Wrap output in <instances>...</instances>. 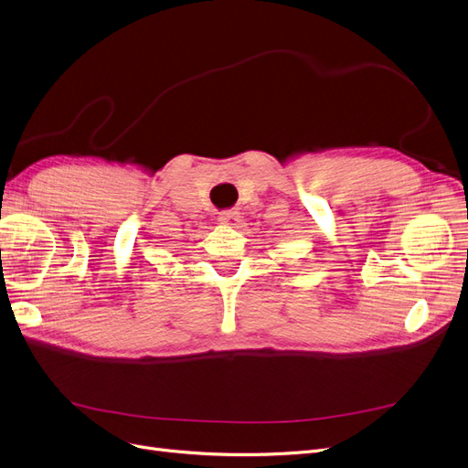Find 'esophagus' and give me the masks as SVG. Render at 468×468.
<instances>
[{
	"label": "esophagus",
	"mask_w": 468,
	"mask_h": 468,
	"mask_svg": "<svg viewBox=\"0 0 468 468\" xmlns=\"http://www.w3.org/2000/svg\"><path fill=\"white\" fill-rule=\"evenodd\" d=\"M218 221L223 225H229V228H239L240 214L237 210H223V212H219Z\"/></svg>",
	"instance_id": "obj_1"
}]
</instances>
